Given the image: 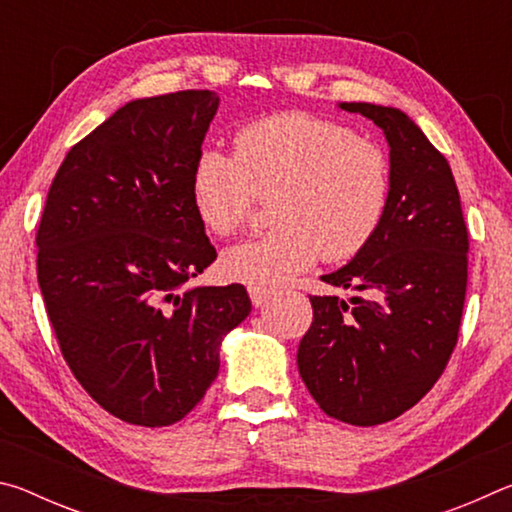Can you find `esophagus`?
Segmentation results:
<instances>
[{
  "label": "esophagus",
  "mask_w": 512,
  "mask_h": 512,
  "mask_svg": "<svg viewBox=\"0 0 512 512\" xmlns=\"http://www.w3.org/2000/svg\"><path fill=\"white\" fill-rule=\"evenodd\" d=\"M248 293H250V300H253L255 307L266 305V302L273 296V291L264 289V287H248Z\"/></svg>",
  "instance_id": "esophagus-1"
}]
</instances>
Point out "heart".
Returning a JSON list of instances; mask_svg holds the SVG:
<instances>
[{
  "label": "heart",
  "mask_w": 512,
  "mask_h": 512,
  "mask_svg": "<svg viewBox=\"0 0 512 512\" xmlns=\"http://www.w3.org/2000/svg\"><path fill=\"white\" fill-rule=\"evenodd\" d=\"M235 155L203 149L189 192L196 216L216 237L244 228L257 198L278 194L275 230L230 248L223 271L250 287L289 282L323 255H359L384 223L391 169L379 146L352 128L305 112L250 121L235 133Z\"/></svg>",
  "instance_id": "1"
}]
</instances>
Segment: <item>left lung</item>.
Here are the masks:
<instances>
[{
    "mask_svg": "<svg viewBox=\"0 0 512 512\" xmlns=\"http://www.w3.org/2000/svg\"><path fill=\"white\" fill-rule=\"evenodd\" d=\"M391 146V201L375 239L323 275L363 296H309L314 323L298 370L329 418L372 427L409 411L456 348L467 287V228L445 155L397 108L341 103Z\"/></svg>",
    "mask_w": 512,
    "mask_h": 512,
    "instance_id": "1",
    "label": "left lung"
}]
</instances>
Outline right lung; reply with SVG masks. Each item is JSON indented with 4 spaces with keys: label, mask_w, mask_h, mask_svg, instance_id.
I'll list each match as a JSON object with an SVG mask.
<instances>
[{
    "label": "right lung",
    "mask_w": 512,
    "mask_h": 512,
    "mask_svg": "<svg viewBox=\"0 0 512 512\" xmlns=\"http://www.w3.org/2000/svg\"><path fill=\"white\" fill-rule=\"evenodd\" d=\"M219 97L137 99L74 144L38 225V284L69 370L94 402L169 427L219 375L223 336L250 314L244 284H185L216 259L189 178Z\"/></svg>",
    "instance_id": "1"
}]
</instances>
